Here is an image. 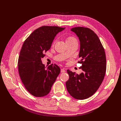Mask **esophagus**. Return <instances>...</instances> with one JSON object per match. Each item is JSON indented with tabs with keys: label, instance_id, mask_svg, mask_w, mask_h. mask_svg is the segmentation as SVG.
Returning a JSON list of instances; mask_svg holds the SVG:
<instances>
[{
	"label": "esophagus",
	"instance_id": "1",
	"mask_svg": "<svg viewBox=\"0 0 121 121\" xmlns=\"http://www.w3.org/2000/svg\"><path fill=\"white\" fill-rule=\"evenodd\" d=\"M61 73H64V72H65V69H61Z\"/></svg>",
	"mask_w": 121,
	"mask_h": 121
}]
</instances>
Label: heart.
I'll list each match as a JSON object with an SVG mask.
<instances>
[{
	"mask_svg": "<svg viewBox=\"0 0 121 121\" xmlns=\"http://www.w3.org/2000/svg\"><path fill=\"white\" fill-rule=\"evenodd\" d=\"M78 42V41H77L76 38L73 36H69L66 38V44H68V43H72L73 42Z\"/></svg>",
	"mask_w": 121,
	"mask_h": 121,
	"instance_id": "b5f03b06",
	"label": "heart"
}]
</instances>
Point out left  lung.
<instances>
[{"label": "left lung", "instance_id": "obj_1", "mask_svg": "<svg viewBox=\"0 0 121 121\" xmlns=\"http://www.w3.org/2000/svg\"><path fill=\"white\" fill-rule=\"evenodd\" d=\"M80 42L79 58L83 72L79 75L68 70L69 79L66 87L72 97L78 100L94 95L103 81L106 71V58L104 48L98 36L89 28L75 27L71 29Z\"/></svg>", "mask_w": 121, "mask_h": 121}]
</instances>
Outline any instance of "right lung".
<instances>
[{
	"mask_svg": "<svg viewBox=\"0 0 121 121\" xmlns=\"http://www.w3.org/2000/svg\"><path fill=\"white\" fill-rule=\"evenodd\" d=\"M65 27L43 26L35 30L25 40L18 60L19 73L25 88L33 96L49 93L60 72L56 65L48 67L42 63L44 53L50 49L55 36Z\"/></svg>",
	"mask_w": 121,
	"mask_h": 121,
	"instance_id": "obj_1",
	"label": "right lung"
}]
</instances>
